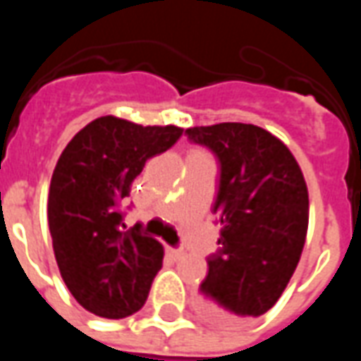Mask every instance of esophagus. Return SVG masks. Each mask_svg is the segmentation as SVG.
Wrapping results in <instances>:
<instances>
[{"label":"esophagus","mask_w":361,"mask_h":361,"mask_svg":"<svg viewBox=\"0 0 361 361\" xmlns=\"http://www.w3.org/2000/svg\"><path fill=\"white\" fill-rule=\"evenodd\" d=\"M168 251H170V255H172V257H176V259L183 257V251H181V250H173V247H168Z\"/></svg>","instance_id":"34e87169"}]
</instances>
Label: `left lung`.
Wrapping results in <instances>:
<instances>
[{"instance_id":"1","label":"left lung","mask_w":361,"mask_h":361,"mask_svg":"<svg viewBox=\"0 0 361 361\" xmlns=\"http://www.w3.org/2000/svg\"><path fill=\"white\" fill-rule=\"evenodd\" d=\"M193 142L220 160L214 212L220 251L199 286L214 319L257 317L271 310L302 257L310 195L302 168L279 137L251 123L189 127Z\"/></svg>"}]
</instances>
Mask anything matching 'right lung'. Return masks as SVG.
Segmentation results:
<instances>
[{
    "instance_id": "obj_1",
    "label": "right lung",
    "mask_w": 361,
    "mask_h": 361,
    "mask_svg": "<svg viewBox=\"0 0 361 361\" xmlns=\"http://www.w3.org/2000/svg\"><path fill=\"white\" fill-rule=\"evenodd\" d=\"M178 126H139L102 116L75 135L54 168L48 224L61 279L85 310L123 319L139 311L164 247L121 230V203L149 158L178 141Z\"/></svg>"
}]
</instances>
